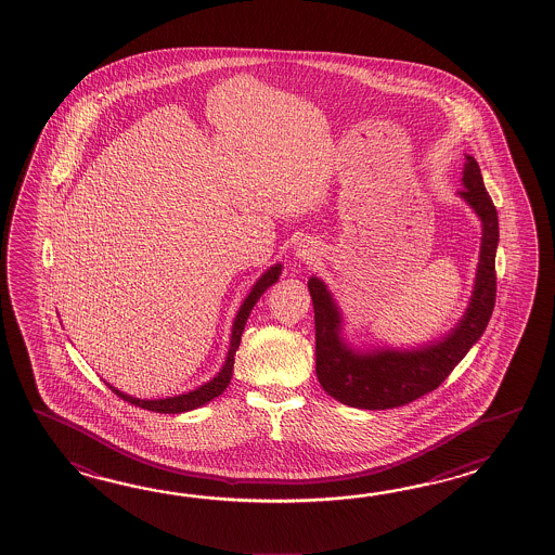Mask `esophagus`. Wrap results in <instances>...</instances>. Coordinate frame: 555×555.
<instances>
[{
    "mask_svg": "<svg viewBox=\"0 0 555 555\" xmlns=\"http://www.w3.org/2000/svg\"><path fill=\"white\" fill-rule=\"evenodd\" d=\"M295 260L299 263H313L318 260L319 249L313 242L309 240H301L297 246H295Z\"/></svg>",
    "mask_w": 555,
    "mask_h": 555,
    "instance_id": "1",
    "label": "esophagus"
}]
</instances>
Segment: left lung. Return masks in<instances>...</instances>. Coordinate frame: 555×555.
Here are the masks:
<instances>
[{"label":"left lung","instance_id":"8db88e82","mask_svg":"<svg viewBox=\"0 0 555 555\" xmlns=\"http://www.w3.org/2000/svg\"><path fill=\"white\" fill-rule=\"evenodd\" d=\"M462 186L456 196L470 206L482 225L480 256L470 301L459 323L433 341L416 347H354L345 337V318L337 299L318 275L307 287L315 311V373L335 401L353 409L385 411L402 406L437 389L482 337L495 304V249L500 242L498 212L483 189L476 158L464 154Z\"/></svg>","mask_w":555,"mask_h":555}]
</instances>
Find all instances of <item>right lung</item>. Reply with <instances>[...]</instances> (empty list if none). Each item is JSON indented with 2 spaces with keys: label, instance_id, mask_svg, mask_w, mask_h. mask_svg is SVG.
<instances>
[{
  "label": "right lung",
  "instance_id": "obj_1",
  "mask_svg": "<svg viewBox=\"0 0 555 555\" xmlns=\"http://www.w3.org/2000/svg\"><path fill=\"white\" fill-rule=\"evenodd\" d=\"M282 268V263H273L272 268L261 273L256 283L251 285L249 294L242 301V306L237 309L236 318H234V323H232L230 347H228V353H225L224 365L210 380H206L204 385L189 390V392L175 395V397H165V399H137V397L127 395V392H122V390H118L117 387L106 383L108 389L118 395L122 401H129L130 404H137V406L146 409V411H153V413L165 414L189 413V411H194V409H201L204 404H208L216 397H220L224 392L225 387L230 385V378H232V373H234V357H236L237 347H240V341H242V333H244V327H246L249 311L258 304V299L263 295V292L268 287H272L273 283L280 280Z\"/></svg>",
  "mask_w": 555,
  "mask_h": 555
}]
</instances>
